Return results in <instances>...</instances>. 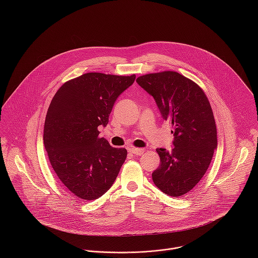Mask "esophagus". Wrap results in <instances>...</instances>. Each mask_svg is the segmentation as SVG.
I'll return each mask as SVG.
<instances>
[{
	"label": "esophagus",
	"mask_w": 258,
	"mask_h": 258,
	"mask_svg": "<svg viewBox=\"0 0 258 258\" xmlns=\"http://www.w3.org/2000/svg\"><path fill=\"white\" fill-rule=\"evenodd\" d=\"M129 152L134 154V155H137V156H141L143 153H144V149L142 148H130L129 149Z\"/></svg>",
	"instance_id": "34e87169"
}]
</instances>
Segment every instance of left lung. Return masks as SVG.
I'll list each match as a JSON object with an SVG mask.
<instances>
[{"mask_svg":"<svg viewBox=\"0 0 258 258\" xmlns=\"http://www.w3.org/2000/svg\"><path fill=\"white\" fill-rule=\"evenodd\" d=\"M136 81L154 97L175 136L171 151L156 149L161 164L153 182L166 195L182 197L202 180L218 146L211 103L195 81L177 72L144 74Z\"/></svg>","mask_w":258,"mask_h":258,"instance_id":"1","label":"left lung"}]
</instances>
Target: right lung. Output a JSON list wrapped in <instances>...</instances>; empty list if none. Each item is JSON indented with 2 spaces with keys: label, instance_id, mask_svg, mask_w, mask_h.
<instances>
[{
  "label": "right lung",
  "instance_id": "1",
  "mask_svg": "<svg viewBox=\"0 0 258 258\" xmlns=\"http://www.w3.org/2000/svg\"><path fill=\"white\" fill-rule=\"evenodd\" d=\"M130 76L88 73L64 82L54 94L44 121L43 144L50 165L78 199L104 195L126 160L125 148L99 137L117 97L135 80Z\"/></svg>",
  "mask_w": 258,
  "mask_h": 258
}]
</instances>
